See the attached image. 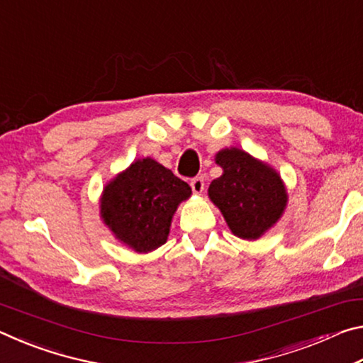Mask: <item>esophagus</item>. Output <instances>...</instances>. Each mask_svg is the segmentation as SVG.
<instances>
[{"label": "esophagus", "mask_w": 363, "mask_h": 363, "mask_svg": "<svg viewBox=\"0 0 363 363\" xmlns=\"http://www.w3.org/2000/svg\"><path fill=\"white\" fill-rule=\"evenodd\" d=\"M190 186L195 194H201L205 190V179L203 176H195L192 181H190Z\"/></svg>", "instance_id": "34e87169"}]
</instances>
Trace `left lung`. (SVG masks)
Wrapping results in <instances>:
<instances>
[{
    "instance_id": "left-lung-1",
    "label": "left lung",
    "mask_w": 363,
    "mask_h": 363,
    "mask_svg": "<svg viewBox=\"0 0 363 363\" xmlns=\"http://www.w3.org/2000/svg\"><path fill=\"white\" fill-rule=\"evenodd\" d=\"M223 176L210 184L208 194L237 237L256 240L277 223L286 205L280 176L240 149L216 155Z\"/></svg>"
}]
</instances>
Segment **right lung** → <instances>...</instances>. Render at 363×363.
I'll return each mask as SVG.
<instances>
[{
	"label": "right lung",
	"mask_w": 363,
	"mask_h": 363,
	"mask_svg": "<svg viewBox=\"0 0 363 363\" xmlns=\"http://www.w3.org/2000/svg\"><path fill=\"white\" fill-rule=\"evenodd\" d=\"M190 194L189 184L173 171L144 158L106 187L101 213L116 238L147 253L167 242L173 213Z\"/></svg>",
	"instance_id": "right-lung-1"
}]
</instances>
